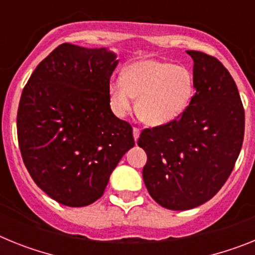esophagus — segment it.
Listing matches in <instances>:
<instances>
[{
    "instance_id": "34e87169",
    "label": "esophagus",
    "mask_w": 255,
    "mask_h": 255,
    "mask_svg": "<svg viewBox=\"0 0 255 255\" xmlns=\"http://www.w3.org/2000/svg\"><path fill=\"white\" fill-rule=\"evenodd\" d=\"M139 134H140V130L138 128H132V135H134V140L136 141L139 138Z\"/></svg>"
}]
</instances>
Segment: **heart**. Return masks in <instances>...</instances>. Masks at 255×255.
I'll return each mask as SVG.
<instances>
[{
    "label": "heart",
    "mask_w": 255,
    "mask_h": 255,
    "mask_svg": "<svg viewBox=\"0 0 255 255\" xmlns=\"http://www.w3.org/2000/svg\"><path fill=\"white\" fill-rule=\"evenodd\" d=\"M193 75L181 65L158 60H139L126 67L123 78L112 79L108 88L110 105L119 117L129 114L136 101V112L148 125L171 123L190 103Z\"/></svg>",
    "instance_id": "heart-1"
}]
</instances>
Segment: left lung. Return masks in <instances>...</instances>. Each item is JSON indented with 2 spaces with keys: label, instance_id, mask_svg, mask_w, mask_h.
<instances>
[{
  "label": "left lung",
  "instance_id": "8db88e82",
  "mask_svg": "<svg viewBox=\"0 0 255 255\" xmlns=\"http://www.w3.org/2000/svg\"><path fill=\"white\" fill-rule=\"evenodd\" d=\"M194 61L195 93L179 117L141 130L147 153L143 180L164 208L186 211L215 197L242 150L245 114L238 87L213 56L186 51Z\"/></svg>",
  "mask_w": 255,
  "mask_h": 255
}]
</instances>
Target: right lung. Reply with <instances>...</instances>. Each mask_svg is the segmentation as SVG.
Returning <instances> with one entry per match:
<instances>
[{
    "mask_svg": "<svg viewBox=\"0 0 255 255\" xmlns=\"http://www.w3.org/2000/svg\"><path fill=\"white\" fill-rule=\"evenodd\" d=\"M116 56L64 43L44 58L22 89L17 140L31 179L67 207L103 195L112 171L134 147L132 128L110 107Z\"/></svg>",
    "mask_w": 255,
    "mask_h": 255,
    "instance_id": "obj_1",
    "label": "right lung"
}]
</instances>
